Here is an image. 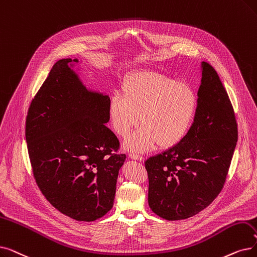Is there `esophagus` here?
<instances>
[{
    "label": "esophagus",
    "mask_w": 257,
    "mask_h": 257,
    "mask_svg": "<svg viewBox=\"0 0 257 257\" xmlns=\"http://www.w3.org/2000/svg\"><path fill=\"white\" fill-rule=\"evenodd\" d=\"M129 158H130L131 160L139 161V162H142V161L144 160L143 156H141V155H139V154H136V153H130V154H129Z\"/></svg>",
    "instance_id": "34e87169"
}]
</instances>
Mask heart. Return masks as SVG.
Returning a JSON list of instances; mask_svg holds the SVG:
<instances>
[{
	"instance_id": "b5f03b06",
	"label": "heart",
	"mask_w": 257,
	"mask_h": 257,
	"mask_svg": "<svg viewBox=\"0 0 257 257\" xmlns=\"http://www.w3.org/2000/svg\"><path fill=\"white\" fill-rule=\"evenodd\" d=\"M122 95L115 93L108 104L111 128L121 138L138 129L125 142L127 150L144 152L156 144L172 148L188 136L195 120L199 98L192 85L153 71L125 76Z\"/></svg>"
}]
</instances>
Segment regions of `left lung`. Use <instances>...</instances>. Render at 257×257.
Returning <instances> with one entry per match:
<instances>
[{"label": "left lung", "instance_id": "left-lung-1", "mask_svg": "<svg viewBox=\"0 0 257 257\" xmlns=\"http://www.w3.org/2000/svg\"><path fill=\"white\" fill-rule=\"evenodd\" d=\"M198 110L183 142L145 163L148 203L168 220L191 217L207 208L224 187L236 147L237 124L215 69L200 64Z\"/></svg>", "mask_w": 257, "mask_h": 257}]
</instances>
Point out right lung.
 Listing matches in <instances>:
<instances>
[{"instance_id":"right-lung-1","label":"right lung","mask_w":257,"mask_h":257,"mask_svg":"<svg viewBox=\"0 0 257 257\" xmlns=\"http://www.w3.org/2000/svg\"><path fill=\"white\" fill-rule=\"evenodd\" d=\"M77 59L55 63L32 99L26 142L40 190L61 213L93 221L112 208L125 154L105 124L110 98L82 82Z\"/></svg>"}]
</instances>
